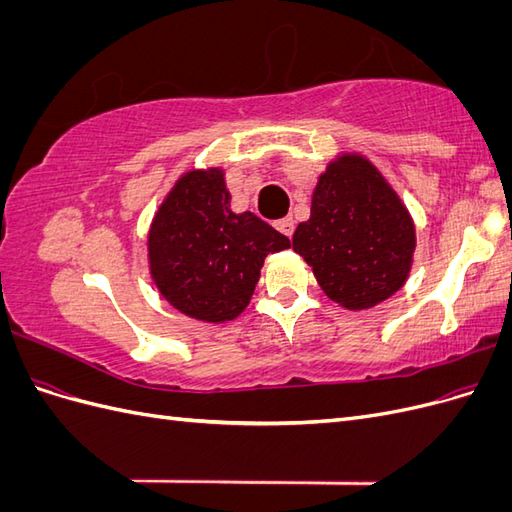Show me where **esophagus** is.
Returning <instances> with one entry per match:
<instances>
[{
  "mask_svg": "<svg viewBox=\"0 0 512 512\" xmlns=\"http://www.w3.org/2000/svg\"><path fill=\"white\" fill-rule=\"evenodd\" d=\"M275 228L280 230L282 235H286V237H292V232H294V220H292V218L277 220V222H275Z\"/></svg>",
  "mask_w": 512,
  "mask_h": 512,
  "instance_id": "1",
  "label": "esophagus"
}]
</instances>
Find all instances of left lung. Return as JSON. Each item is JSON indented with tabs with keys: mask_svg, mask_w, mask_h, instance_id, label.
Here are the masks:
<instances>
[{
	"mask_svg": "<svg viewBox=\"0 0 512 512\" xmlns=\"http://www.w3.org/2000/svg\"><path fill=\"white\" fill-rule=\"evenodd\" d=\"M414 241L391 185L361 156H342L318 179L312 218L294 230L292 247L329 299L367 309L404 286Z\"/></svg>",
	"mask_w": 512,
	"mask_h": 512,
	"instance_id": "8db88e82",
	"label": "left lung"
}]
</instances>
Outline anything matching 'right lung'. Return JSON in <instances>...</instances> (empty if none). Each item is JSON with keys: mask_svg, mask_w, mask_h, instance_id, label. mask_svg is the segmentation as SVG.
<instances>
[{"mask_svg": "<svg viewBox=\"0 0 512 512\" xmlns=\"http://www.w3.org/2000/svg\"><path fill=\"white\" fill-rule=\"evenodd\" d=\"M290 239L254 213H232L222 170L183 175L149 232V265L164 299L181 314L226 322L256 290L267 254Z\"/></svg>", "mask_w": 512, "mask_h": 512, "instance_id": "obj_1", "label": "right lung"}]
</instances>
